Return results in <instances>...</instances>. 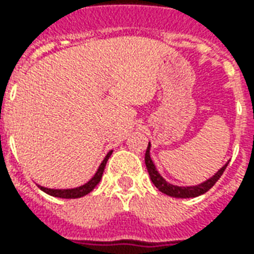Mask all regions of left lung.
Returning <instances> with one entry per match:
<instances>
[{"label":"left lung","instance_id":"1","mask_svg":"<svg viewBox=\"0 0 254 254\" xmlns=\"http://www.w3.org/2000/svg\"><path fill=\"white\" fill-rule=\"evenodd\" d=\"M149 148H151V144H148V147H147V151H145V166H147V170L149 173V177H151V181L154 182V185L158 189H159L162 193H165L167 196L171 197H178V198H188V197H197L202 194V193H205L208 191L211 188L218 182V180L222 177V174L226 170V167L229 163H226V165L220 169V170L212 177V178H209L208 181L202 182L200 185H196V187H176V185H171L169 182H166L160 174L158 173V170L155 169V165L152 159L149 158Z\"/></svg>","mask_w":254,"mask_h":254}]
</instances>
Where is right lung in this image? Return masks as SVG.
Returning a JSON list of instances; mask_svg holds the SVG:
<instances>
[{
  "label": "right lung",
  "mask_w": 254,
  "mask_h": 254,
  "mask_svg": "<svg viewBox=\"0 0 254 254\" xmlns=\"http://www.w3.org/2000/svg\"><path fill=\"white\" fill-rule=\"evenodd\" d=\"M113 151H110L109 154L106 155V158L103 159V162L100 163L99 169L96 171V174H95L91 180H89L87 184H84L83 187H78L74 188V189H49V188H43L39 187L42 190L47 193V194H50V196L54 197H61V198H78V197H83L85 194H88L89 191L94 190V188L99 184L100 178L103 176V171H105L106 163H107V160L110 158V155Z\"/></svg>",
  "instance_id": "1"
}]
</instances>
